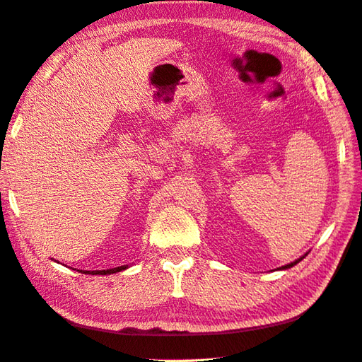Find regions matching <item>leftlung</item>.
<instances>
[{"label": "left lung", "mask_w": 362, "mask_h": 362, "mask_svg": "<svg viewBox=\"0 0 362 362\" xmlns=\"http://www.w3.org/2000/svg\"><path fill=\"white\" fill-rule=\"evenodd\" d=\"M305 256V255H304ZM304 256H302V258H299V259H296L294 262H290V264H286V266H284V267H280V269H290V267H293L294 264H298V262L299 261H302V259H304Z\"/></svg>", "instance_id": "1"}]
</instances>
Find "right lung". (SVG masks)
<instances>
[{"mask_svg": "<svg viewBox=\"0 0 362 362\" xmlns=\"http://www.w3.org/2000/svg\"><path fill=\"white\" fill-rule=\"evenodd\" d=\"M123 269H127V266H120V267H114V269H107V271H87L91 275H107V274H115L120 272Z\"/></svg>", "mask_w": 362, "mask_h": 362, "instance_id": "add662e5", "label": "right lung"}]
</instances>
